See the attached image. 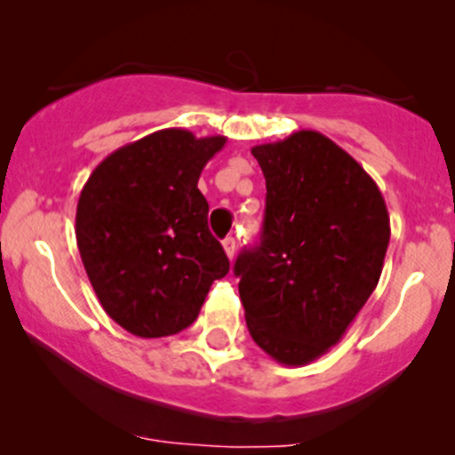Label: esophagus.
I'll return each mask as SVG.
<instances>
[{
	"mask_svg": "<svg viewBox=\"0 0 455 455\" xmlns=\"http://www.w3.org/2000/svg\"><path fill=\"white\" fill-rule=\"evenodd\" d=\"M222 245H224V252H227L228 260H233L235 259V252H237V242H235V237H227L222 242Z\"/></svg>",
	"mask_w": 455,
	"mask_h": 455,
	"instance_id": "34e87169",
	"label": "esophagus"
}]
</instances>
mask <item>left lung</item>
<instances>
[{"label":"left lung","instance_id":"obj_1","mask_svg":"<svg viewBox=\"0 0 455 455\" xmlns=\"http://www.w3.org/2000/svg\"><path fill=\"white\" fill-rule=\"evenodd\" d=\"M252 156L267 198L260 243L235 260L245 325L271 359L306 365L342 340L377 289L387 205L363 166L315 130Z\"/></svg>","mask_w":455,"mask_h":455}]
</instances>
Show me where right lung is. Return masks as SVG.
<instances>
[{"label": "right lung", "instance_id": "obj_1", "mask_svg": "<svg viewBox=\"0 0 455 455\" xmlns=\"http://www.w3.org/2000/svg\"><path fill=\"white\" fill-rule=\"evenodd\" d=\"M227 137L166 128L107 156L83 186L76 245L108 316L139 338L196 321L228 259L207 227L201 171Z\"/></svg>", "mask_w": 455, "mask_h": 455}]
</instances>
